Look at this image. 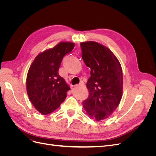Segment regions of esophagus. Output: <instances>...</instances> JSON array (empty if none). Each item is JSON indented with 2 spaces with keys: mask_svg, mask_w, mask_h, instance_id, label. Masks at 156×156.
Instances as JSON below:
<instances>
[{
  "mask_svg": "<svg viewBox=\"0 0 156 156\" xmlns=\"http://www.w3.org/2000/svg\"><path fill=\"white\" fill-rule=\"evenodd\" d=\"M84 85L82 84H76L75 85V87H83Z\"/></svg>",
  "mask_w": 156,
  "mask_h": 156,
  "instance_id": "obj_1",
  "label": "esophagus"
}]
</instances>
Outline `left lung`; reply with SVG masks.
Here are the masks:
<instances>
[{
    "label": "left lung",
    "instance_id": "obj_1",
    "mask_svg": "<svg viewBox=\"0 0 156 156\" xmlns=\"http://www.w3.org/2000/svg\"><path fill=\"white\" fill-rule=\"evenodd\" d=\"M82 58L90 68L87 87L89 96L83 103L87 114L100 121L109 116L119 106L123 77L119 60L104 45L96 41L81 43Z\"/></svg>",
    "mask_w": 156,
    "mask_h": 156
}]
</instances>
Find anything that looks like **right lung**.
Returning a JSON list of instances; mask_svg holds the SVG:
<instances>
[{
    "instance_id": "add662e5",
    "label": "right lung",
    "mask_w": 156,
    "mask_h": 156,
    "mask_svg": "<svg viewBox=\"0 0 156 156\" xmlns=\"http://www.w3.org/2000/svg\"><path fill=\"white\" fill-rule=\"evenodd\" d=\"M75 44L60 42L53 48L40 53L33 61L27 77V91L30 101L42 115L60 107L70 88L58 69L64 56L72 52Z\"/></svg>"
}]
</instances>
